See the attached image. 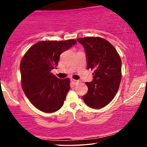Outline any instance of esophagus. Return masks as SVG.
<instances>
[{"instance_id": "obj_1", "label": "esophagus", "mask_w": 147, "mask_h": 147, "mask_svg": "<svg viewBox=\"0 0 147 147\" xmlns=\"http://www.w3.org/2000/svg\"><path fill=\"white\" fill-rule=\"evenodd\" d=\"M71 81L72 83H73L74 85H76V84L80 83V81L79 80H74V79H71Z\"/></svg>"}]
</instances>
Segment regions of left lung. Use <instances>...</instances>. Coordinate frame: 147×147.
I'll return each mask as SVG.
<instances>
[{
  "label": "left lung",
  "mask_w": 147,
  "mask_h": 147,
  "mask_svg": "<svg viewBox=\"0 0 147 147\" xmlns=\"http://www.w3.org/2000/svg\"><path fill=\"white\" fill-rule=\"evenodd\" d=\"M84 47L87 69H94L93 81L86 82L88 91L83 100L90 108L98 109L108 105L117 93L122 78V61L111 43L101 37L78 39Z\"/></svg>",
  "instance_id": "8db88e82"
}]
</instances>
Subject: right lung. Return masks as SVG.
<instances>
[{"mask_svg":"<svg viewBox=\"0 0 147 147\" xmlns=\"http://www.w3.org/2000/svg\"><path fill=\"white\" fill-rule=\"evenodd\" d=\"M76 43L75 39L39 41L24 55L20 64L22 88L31 103L41 111L51 113L63 106L70 80L59 79L51 71L57 66L60 55Z\"/></svg>","mask_w":147,"mask_h":147,"instance_id":"obj_1","label":"right lung"}]
</instances>
